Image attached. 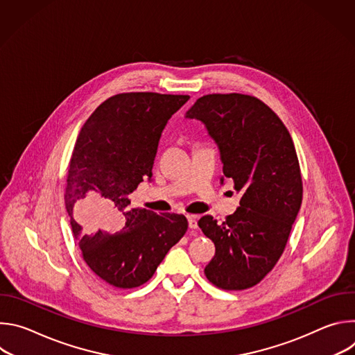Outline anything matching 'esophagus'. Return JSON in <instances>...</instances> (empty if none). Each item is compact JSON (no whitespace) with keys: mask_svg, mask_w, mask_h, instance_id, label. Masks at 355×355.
I'll use <instances>...</instances> for the list:
<instances>
[{"mask_svg":"<svg viewBox=\"0 0 355 355\" xmlns=\"http://www.w3.org/2000/svg\"><path fill=\"white\" fill-rule=\"evenodd\" d=\"M187 219H188L189 229H196L198 227V216L196 215H188Z\"/></svg>","mask_w":355,"mask_h":355,"instance_id":"obj_1","label":"esophagus"}]
</instances>
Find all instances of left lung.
<instances>
[{
  "instance_id": "1",
  "label": "left lung",
  "mask_w": 355,
  "mask_h": 355,
  "mask_svg": "<svg viewBox=\"0 0 355 355\" xmlns=\"http://www.w3.org/2000/svg\"><path fill=\"white\" fill-rule=\"evenodd\" d=\"M187 118L205 123L219 146L225 177L243 193L239 209L222 223L211 215L198 222L216 248L205 275L225 291L251 288L281 259L302 204L292 137L268 105L245 94L200 96Z\"/></svg>"
}]
</instances>
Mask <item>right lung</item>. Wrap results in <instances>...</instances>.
Returning a JSON list of instances; mask_svg holds the SVG:
<instances>
[{
	"instance_id": "obj_1",
	"label": "right lung",
	"mask_w": 355,
	"mask_h": 355,
	"mask_svg": "<svg viewBox=\"0 0 355 355\" xmlns=\"http://www.w3.org/2000/svg\"><path fill=\"white\" fill-rule=\"evenodd\" d=\"M188 99L159 92L116 94L78 133L64 204L84 261L112 286L146 284L188 229L184 215L130 208L129 199L153 175L162 132Z\"/></svg>"
}]
</instances>
